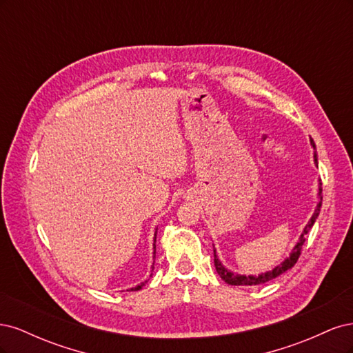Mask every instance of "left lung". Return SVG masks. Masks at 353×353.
<instances>
[{
  "mask_svg": "<svg viewBox=\"0 0 353 353\" xmlns=\"http://www.w3.org/2000/svg\"><path fill=\"white\" fill-rule=\"evenodd\" d=\"M311 144H312L314 150H315L314 143H311ZM314 163L318 165L316 152H314ZM316 196H318V203H316V206L314 209L312 216H311V219L307 221V223L305 225V228H303V231L301 234V237H299L297 243L293 245L290 254H288L287 258L280 265L274 266L271 271H266V272H262V274H258V275H245V274H237V272H234V271H230L227 266L221 262L219 256H218V252L215 249V244H213V258H215V259H213V263H215L216 272L219 274L221 279L225 281L227 284H230V285H259V284L268 283V281L276 279V276H280L281 274L287 272L288 270H292L293 266H294V263L297 262L299 256H301L302 245H303V243L306 240V234L309 232V230L312 228V225H314L318 215H319V210H321V201H323L321 181H318V193H316Z\"/></svg>",
  "mask_w": 353,
  "mask_h": 353,
  "instance_id": "8db88e82",
  "label": "left lung"
}]
</instances>
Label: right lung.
Here are the masks:
<instances>
[{"label":"right lung","mask_w":353,"mask_h":353,"mask_svg":"<svg viewBox=\"0 0 353 353\" xmlns=\"http://www.w3.org/2000/svg\"><path fill=\"white\" fill-rule=\"evenodd\" d=\"M156 237H157V228H156V231H154V237H153V249H154V252H153V259L156 258ZM154 263V262H153ZM154 270V266H152V271ZM150 276H152V274H150ZM147 283V281H145ZM145 283H141V284H138V285H135V287H132V288H130L131 292H137V290H141V288L145 285Z\"/></svg>","instance_id":"add662e5"}]
</instances>
